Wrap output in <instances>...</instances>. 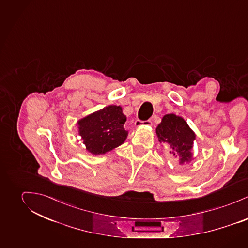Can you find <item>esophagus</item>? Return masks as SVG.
<instances>
[{
    "instance_id": "obj_1",
    "label": "esophagus",
    "mask_w": 248,
    "mask_h": 248,
    "mask_svg": "<svg viewBox=\"0 0 248 248\" xmlns=\"http://www.w3.org/2000/svg\"><path fill=\"white\" fill-rule=\"evenodd\" d=\"M151 124H152V123H151V121H149V120H147V121L137 120V121L135 122V125H136L137 127L142 126V125H151Z\"/></svg>"
}]
</instances>
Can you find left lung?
<instances>
[{
    "instance_id": "obj_1",
    "label": "left lung",
    "mask_w": 248,
    "mask_h": 248,
    "mask_svg": "<svg viewBox=\"0 0 248 248\" xmlns=\"http://www.w3.org/2000/svg\"><path fill=\"white\" fill-rule=\"evenodd\" d=\"M156 134L160 142L169 145V153L179 159L180 165L192 161L196 134L184 118L173 113L166 114L156 127Z\"/></svg>"
}]
</instances>
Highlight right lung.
<instances>
[{
    "label": "right lung",
    "instance_id": "1",
    "mask_svg": "<svg viewBox=\"0 0 248 248\" xmlns=\"http://www.w3.org/2000/svg\"><path fill=\"white\" fill-rule=\"evenodd\" d=\"M126 116L121 106H108L77 122L79 135L85 149L93 155H103L120 146L128 131L124 127Z\"/></svg>",
    "mask_w": 248,
    "mask_h": 248
}]
</instances>
